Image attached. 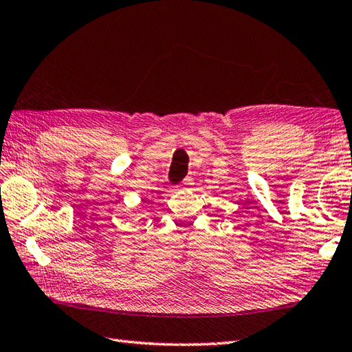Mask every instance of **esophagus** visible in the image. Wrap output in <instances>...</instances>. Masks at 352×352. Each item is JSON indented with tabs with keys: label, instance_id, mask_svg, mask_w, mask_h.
Listing matches in <instances>:
<instances>
[{
	"label": "esophagus",
	"instance_id": "1",
	"mask_svg": "<svg viewBox=\"0 0 352 352\" xmlns=\"http://www.w3.org/2000/svg\"><path fill=\"white\" fill-rule=\"evenodd\" d=\"M192 184H194V182H192V177H191V176H188V177H186V179H185V181L182 182V185L185 186V188H186V186H190V185H192Z\"/></svg>",
	"mask_w": 352,
	"mask_h": 352
}]
</instances>
